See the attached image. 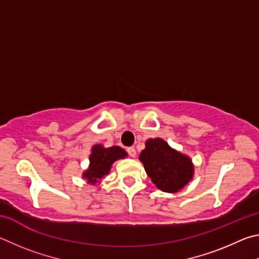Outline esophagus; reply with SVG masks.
Instances as JSON below:
<instances>
[{
	"label": "esophagus",
	"instance_id": "esophagus-1",
	"mask_svg": "<svg viewBox=\"0 0 259 259\" xmlns=\"http://www.w3.org/2000/svg\"><path fill=\"white\" fill-rule=\"evenodd\" d=\"M127 153H128L130 157H135L137 156V151H135L134 147H131V148H127Z\"/></svg>",
	"mask_w": 259,
	"mask_h": 259
}]
</instances>
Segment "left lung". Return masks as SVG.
<instances>
[{"label": "left lung", "mask_w": 259, "mask_h": 259, "mask_svg": "<svg viewBox=\"0 0 259 259\" xmlns=\"http://www.w3.org/2000/svg\"><path fill=\"white\" fill-rule=\"evenodd\" d=\"M140 160L149 178L161 191L178 192L193 176L191 160L173 150L161 139L148 140Z\"/></svg>", "instance_id": "left-lung-1"}]
</instances>
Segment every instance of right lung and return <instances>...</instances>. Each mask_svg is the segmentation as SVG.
Masks as SVG:
<instances>
[{"label": "right lung", "instance_id": "add662e5", "mask_svg": "<svg viewBox=\"0 0 259 259\" xmlns=\"http://www.w3.org/2000/svg\"><path fill=\"white\" fill-rule=\"evenodd\" d=\"M127 156L125 150L119 147L103 148L102 146H94L92 155L90 156V168L83 174V178L88 179L89 182L95 184L98 179H102L110 170L113 161Z\"/></svg>", "mask_w": 259, "mask_h": 259}]
</instances>
